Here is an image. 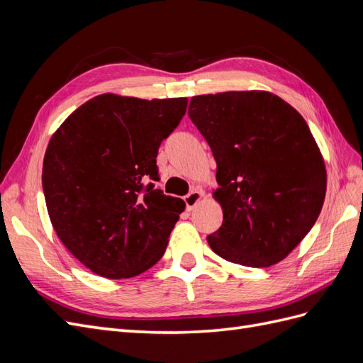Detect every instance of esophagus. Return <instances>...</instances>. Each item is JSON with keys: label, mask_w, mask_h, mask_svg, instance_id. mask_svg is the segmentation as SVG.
Instances as JSON below:
<instances>
[{"label": "esophagus", "mask_w": 363, "mask_h": 363, "mask_svg": "<svg viewBox=\"0 0 363 363\" xmlns=\"http://www.w3.org/2000/svg\"><path fill=\"white\" fill-rule=\"evenodd\" d=\"M204 196V192L201 189H194L192 192H189L188 195L184 196V203H186V208L188 211H192V208L200 203V200Z\"/></svg>", "instance_id": "esophagus-1"}]
</instances>
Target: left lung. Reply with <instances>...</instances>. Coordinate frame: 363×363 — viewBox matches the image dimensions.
Here are the masks:
<instances>
[{"label":"left lung","mask_w":363,"mask_h":363,"mask_svg":"<svg viewBox=\"0 0 363 363\" xmlns=\"http://www.w3.org/2000/svg\"><path fill=\"white\" fill-rule=\"evenodd\" d=\"M188 115L216 160L224 219L208 245L239 265H276L311 232L325 199V163L309 125L267 91L192 96Z\"/></svg>","instance_id":"1"}]
</instances>
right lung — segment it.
Segmentation results:
<instances>
[{
  "mask_svg": "<svg viewBox=\"0 0 363 363\" xmlns=\"http://www.w3.org/2000/svg\"><path fill=\"white\" fill-rule=\"evenodd\" d=\"M186 107L188 98L103 94L51 136L42 168L51 224L71 255L98 276H139L167 250L186 206L146 183L159 182V147Z\"/></svg>",
  "mask_w": 363,
  "mask_h": 363,
  "instance_id": "right-lung-1",
  "label": "right lung"
}]
</instances>
